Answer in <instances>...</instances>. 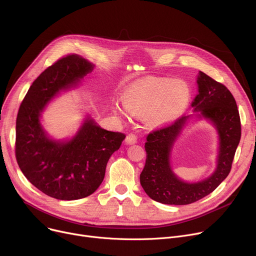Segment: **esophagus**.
<instances>
[{"instance_id": "esophagus-1", "label": "esophagus", "mask_w": 256, "mask_h": 256, "mask_svg": "<svg viewBox=\"0 0 256 256\" xmlns=\"http://www.w3.org/2000/svg\"><path fill=\"white\" fill-rule=\"evenodd\" d=\"M136 142H137V137L135 134L130 133L129 135H127V137L125 139V144L127 146H132V144H135Z\"/></svg>"}]
</instances>
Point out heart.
<instances>
[{
	"label": "heart",
	"instance_id": "b5f03b06",
	"mask_svg": "<svg viewBox=\"0 0 256 256\" xmlns=\"http://www.w3.org/2000/svg\"><path fill=\"white\" fill-rule=\"evenodd\" d=\"M190 98L191 90L184 80L148 77L128 86L123 94V104L116 102L114 110L123 117L128 110L134 115H144L150 126L158 127L179 118Z\"/></svg>",
	"mask_w": 256,
	"mask_h": 256
}]
</instances>
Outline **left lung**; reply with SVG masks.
I'll return each instance as SVG.
<instances>
[{"mask_svg": "<svg viewBox=\"0 0 256 256\" xmlns=\"http://www.w3.org/2000/svg\"><path fill=\"white\" fill-rule=\"evenodd\" d=\"M196 82L198 94L191 104L193 115L182 117L146 138V160L140 174V184L152 200L164 204L185 206L212 193L229 175L240 142L239 110L230 90L202 71ZM193 118L206 120L214 126L219 148L214 173L200 182H188L172 171L170 154L176 140Z\"/></svg>", "mask_w": 256, "mask_h": 256, "instance_id": "1", "label": "left lung"}]
</instances>
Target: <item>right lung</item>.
Instances as JSON below:
<instances>
[{
  "instance_id": "right-lung-1",
  "label": "right lung",
  "mask_w": 256,
  "mask_h": 256,
  "mask_svg": "<svg viewBox=\"0 0 256 256\" xmlns=\"http://www.w3.org/2000/svg\"><path fill=\"white\" fill-rule=\"evenodd\" d=\"M94 67L77 54L56 62L34 81L17 115L15 152L21 172L38 190L60 200L92 194L126 137L102 128L90 114L73 136L63 139L50 136L42 123L48 104L61 92L77 88Z\"/></svg>"
}]
</instances>
